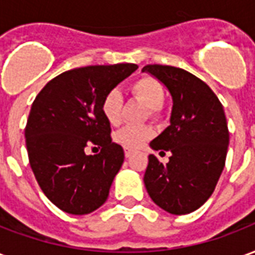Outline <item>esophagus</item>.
Here are the masks:
<instances>
[{
    "label": "esophagus",
    "mask_w": 255,
    "mask_h": 255,
    "mask_svg": "<svg viewBox=\"0 0 255 255\" xmlns=\"http://www.w3.org/2000/svg\"><path fill=\"white\" fill-rule=\"evenodd\" d=\"M124 154H126V157H131V155L133 154V150H131V149H124Z\"/></svg>",
    "instance_id": "1"
}]
</instances>
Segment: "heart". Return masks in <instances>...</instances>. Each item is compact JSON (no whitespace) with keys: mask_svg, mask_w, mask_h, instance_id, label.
I'll return each mask as SVG.
<instances>
[{"mask_svg":"<svg viewBox=\"0 0 255 255\" xmlns=\"http://www.w3.org/2000/svg\"><path fill=\"white\" fill-rule=\"evenodd\" d=\"M129 93L135 100L147 106V116L153 120H161L164 116L165 87L160 80L151 75H142L129 84ZM123 97L117 90L108 91L101 101V113L111 126L122 123ZM153 128L150 126H128L117 131L115 140L126 149H138L153 136Z\"/></svg>","mask_w":255,"mask_h":255,"instance_id":"obj_1","label":"heart"}]
</instances>
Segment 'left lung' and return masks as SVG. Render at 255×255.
Here are the masks:
<instances>
[{
	"label": "left lung",
	"mask_w": 255,
	"mask_h": 255,
	"mask_svg": "<svg viewBox=\"0 0 255 255\" xmlns=\"http://www.w3.org/2000/svg\"><path fill=\"white\" fill-rule=\"evenodd\" d=\"M142 71L165 84L173 100L171 126L150 143L166 164L149 155L144 186L155 205L172 214L191 213L213 194L224 169L230 131L212 89L182 68L149 64Z\"/></svg>",
	"instance_id": "obj_1"
}]
</instances>
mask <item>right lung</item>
I'll return each mask as SVG.
<instances>
[{
	"label": "right lung",
	"instance_id": "obj_1",
	"mask_svg": "<svg viewBox=\"0 0 255 255\" xmlns=\"http://www.w3.org/2000/svg\"><path fill=\"white\" fill-rule=\"evenodd\" d=\"M136 64L75 68L47 82L31 106L25 144L39 187L58 209L87 214L104 205L124 161L101 113L102 97L136 71ZM98 145V155L84 150Z\"/></svg>",
	"mask_w": 255,
	"mask_h": 255
}]
</instances>
